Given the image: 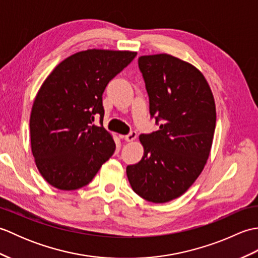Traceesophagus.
<instances>
[{"label": "esophagus", "mask_w": 258, "mask_h": 258, "mask_svg": "<svg viewBox=\"0 0 258 258\" xmlns=\"http://www.w3.org/2000/svg\"><path fill=\"white\" fill-rule=\"evenodd\" d=\"M136 136H138V134H136V132H134V131H132V132H130L127 135L124 136V140L126 142H133L136 139Z\"/></svg>", "instance_id": "34e87169"}]
</instances>
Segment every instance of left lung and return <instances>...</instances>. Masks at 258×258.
<instances>
[{
  "mask_svg": "<svg viewBox=\"0 0 258 258\" xmlns=\"http://www.w3.org/2000/svg\"><path fill=\"white\" fill-rule=\"evenodd\" d=\"M160 130L141 134L142 160L126 167L136 194L152 203L177 199L200 176L210 156L216 108L206 79L193 65L169 54L139 57Z\"/></svg>",
  "mask_w": 258,
  "mask_h": 258,
  "instance_id": "left-lung-1",
  "label": "left lung"
}]
</instances>
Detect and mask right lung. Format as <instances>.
Instances as JSON below:
<instances>
[{
  "label": "right lung",
  "mask_w": 258,
  "mask_h": 258,
  "mask_svg": "<svg viewBox=\"0 0 258 258\" xmlns=\"http://www.w3.org/2000/svg\"><path fill=\"white\" fill-rule=\"evenodd\" d=\"M135 56L131 51L78 52L59 63L38 90L30 117L31 147L38 172L55 188L83 187L113 155L114 140L103 127L102 95ZM96 114L101 126L92 124Z\"/></svg>",
  "instance_id": "add662e5"
}]
</instances>
